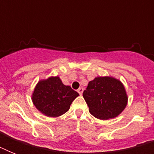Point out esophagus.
Instances as JSON below:
<instances>
[{"label":"esophagus","mask_w":154,"mask_h":154,"mask_svg":"<svg viewBox=\"0 0 154 154\" xmlns=\"http://www.w3.org/2000/svg\"><path fill=\"white\" fill-rule=\"evenodd\" d=\"M77 92H78V94L80 95H82V93H83V88H79V89H77Z\"/></svg>","instance_id":"34e87169"}]
</instances>
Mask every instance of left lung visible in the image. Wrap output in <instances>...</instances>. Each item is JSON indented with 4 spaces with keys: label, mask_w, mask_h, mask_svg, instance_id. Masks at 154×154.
I'll return each mask as SVG.
<instances>
[{
    "label": "left lung",
    "mask_w": 154,
    "mask_h": 154,
    "mask_svg": "<svg viewBox=\"0 0 154 154\" xmlns=\"http://www.w3.org/2000/svg\"><path fill=\"white\" fill-rule=\"evenodd\" d=\"M83 97L89 112L97 118H113L124 110L127 105L124 85L113 77H99L89 82Z\"/></svg>",
    "instance_id": "left-lung-1"
}]
</instances>
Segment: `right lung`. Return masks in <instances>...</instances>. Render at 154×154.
Listing matches in <instances>:
<instances>
[{"mask_svg": "<svg viewBox=\"0 0 154 154\" xmlns=\"http://www.w3.org/2000/svg\"><path fill=\"white\" fill-rule=\"evenodd\" d=\"M77 92L65 85L58 77H51L37 83L32 100L37 109L48 117H56L69 109Z\"/></svg>", "mask_w": 154, "mask_h": 154, "instance_id": "add662e5", "label": "right lung"}]
</instances>
